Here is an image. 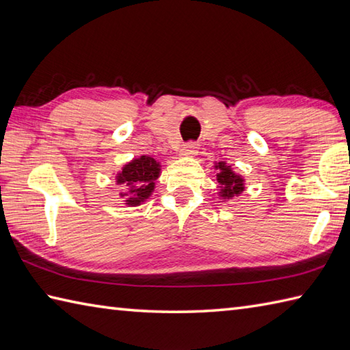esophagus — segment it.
I'll return each instance as SVG.
<instances>
[{"mask_svg": "<svg viewBox=\"0 0 350 350\" xmlns=\"http://www.w3.org/2000/svg\"><path fill=\"white\" fill-rule=\"evenodd\" d=\"M182 153H183V156H194V154H197L198 153V144L197 143H192V141H191V143L185 144Z\"/></svg>", "mask_w": 350, "mask_h": 350, "instance_id": "34e87169", "label": "esophagus"}]
</instances>
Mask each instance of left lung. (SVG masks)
Instances as JSON below:
<instances>
[{"label": "left lung", "mask_w": 350, "mask_h": 350, "mask_svg": "<svg viewBox=\"0 0 350 350\" xmlns=\"http://www.w3.org/2000/svg\"><path fill=\"white\" fill-rule=\"evenodd\" d=\"M213 168L218 171L217 173V182H218V192L219 198L222 202H228L234 197H239L245 191V179L243 176L237 174L233 171L232 165H227L226 161L215 162Z\"/></svg>", "instance_id": "obj_1"}]
</instances>
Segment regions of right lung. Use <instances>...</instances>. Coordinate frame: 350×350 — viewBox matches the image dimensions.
I'll use <instances>...</instances> for the list:
<instances>
[{
	"label": "right lung",
	"mask_w": 350,
	"mask_h": 350,
	"mask_svg": "<svg viewBox=\"0 0 350 350\" xmlns=\"http://www.w3.org/2000/svg\"><path fill=\"white\" fill-rule=\"evenodd\" d=\"M161 176V163L152 156L141 154L126 162L122 171L116 174V183L123 185L124 192L120 197L126 206L135 207L147 202L154 191V182Z\"/></svg>",
	"instance_id": "obj_1"
}]
</instances>
